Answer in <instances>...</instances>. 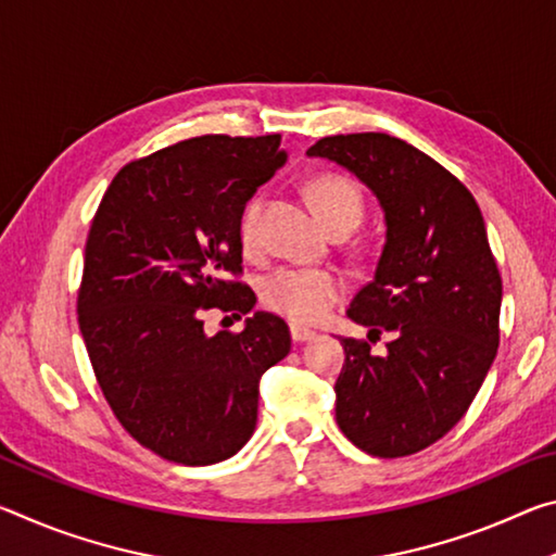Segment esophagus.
I'll list each match as a JSON object with an SVG mask.
<instances>
[{
    "mask_svg": "<svg viewBox=\"0 0 556 556\" xmlns=\"http://www.w3.org/2000/svg\"><path fill=\"white\" fill-rule=\"evenodd\" d=\"M312 338H316V333L312 331V328L291 326V341H294V343H306V341H312Z\"/></svg>",
    "mask_w": 556,
    "mask_h": 556,
    "instance_id": "esophagus-1",
    "label": "esophagus"
}]
</instances>
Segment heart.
<instances>
[{
  "label": "heart",
  "instance_id": "b5f03b06",
  "mask_svg": "<svg viewBox=\"0 0 556 556\" xmlns=\"http://www.w3.org/2000/svg\"><path fill=\"white\" fill-rule=\"evenodd\" d=\"M308 199L328 228H357L365 213L361 186L343 174H318L308 184ZM265 195L255 193L240 213V240L255 248L260 238V215ZM345 294V281L333 269L279 267L262 281V301L271 312L294 324H316Z\"/></svg>",
  "mask_w": 556,
  "mask_h": 556
}]
</instances>
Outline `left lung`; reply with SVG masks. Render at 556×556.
Listing matches in <instances>:
<instances>
[{"label": "left lung", "mask_w": 556, "mask_h": 556, "mask_svg": "<svg viewBox=\"0 0 556 556\" xmlns=\"http://www.w3.org/2000/svg\"><path fill=\"white\" fill-rule=\"evenodd\" d=\"M378 195L388 240L348 316L390 333L388 353L343 338L336 421L365 454L412 456L468 412L501 343L503 279L468 188L417 147L382 131L324 137L308 149Z\"/></svg>", "instance_id": "1"}]
</instances>
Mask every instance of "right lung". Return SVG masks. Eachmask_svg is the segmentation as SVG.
<instances>
[{
    "mask_svg": "<svg viewBox=\"0 0 556 556\" xmlns=\"http://www.w3.org/2000/svg\"><path fill=\"white\" fill-rule=\"evenodd\" d=\"M281 135H203L135 159L90 223L78 326L102 394L156 456L208 466L248 444L260 378L291 348L279 316L205 336L211 308L250 314L240 213L285 164Z\"/></svg>",
    "mask_w": 556,
    "mask_h": 556,
    "instance_id": "right-lung-1",
    "label": "right lung"
}]
</instances>
